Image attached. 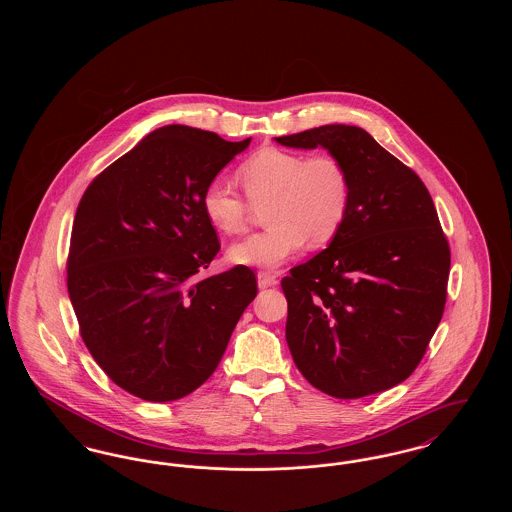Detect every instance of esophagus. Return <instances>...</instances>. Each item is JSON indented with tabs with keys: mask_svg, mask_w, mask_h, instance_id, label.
I'll return each instance as SVG.
<instances>
[{
	"mask_svg": "<svg viewBox=\"0 0 512 512\" xmlns=\"http://www.w3.org/2000/svg\"><path fill=\"white\" fill-rule=\"evenodd\" d=\"M257 282H259V288H270V286H276V276L272 274V272H267V270H261L259 274H257Z\"/></svg>",
	"mask_w": 512,
	"mask_h": 512,
	"instance_id": "34e87169",
	"label": "esophagus"
}]
</instances>
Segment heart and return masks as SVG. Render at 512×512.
Instances as JSON below:
<instances>
[{"label": "heart", "instance_id": "1", "mask_svg": "<svg viewBox=\"0 0 512 512\" xmlns=\"http://www.w3.org/2000/svg\"><path fill=\"white\" fill-rule=\"evenodd\" d=\"M245 195L255 207L268 205L267 230L232 245L236 265L274 268L295 257L309 240L328 245L349 213L351 182L340 159L330 153L305 155L265 147L238 169ZM224 178H213L201 192L203 215L224 236L242 234L251 206Z\"/></svg>", "mask_w": 512, "mask_h": 512}]
</instances>
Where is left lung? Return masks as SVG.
Wrapping results in <instances>:
<instances>
[{
  "label": "left lung",
  "mask_w": 512,
  "mask_h": 512,
  "mask_svg": "<svg viewBox=\"0 0 512 512\" xmlns=\"http://www.w3.org/2000/svg\"><path fill=\"white\" fill-rule=\"evenodd\" d=\"M276 142L326 147L351 182L338 236L282 278L293 363L338 399L390 390L422 361L445 309L451 251L430 192L359 126L326 124Z\"/></svg>",
  "instance_id": "left-lung-1"
}]
</instances>
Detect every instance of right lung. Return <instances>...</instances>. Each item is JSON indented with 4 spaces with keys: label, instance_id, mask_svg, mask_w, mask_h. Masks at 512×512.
I'll list each match as a JSON object with an SVG mask.
<instances>
[{
    "label": "right lung",
    "instance_id": "1",
    "mask_svg": "<svg viewBox=\"0 0 512 512\" xmlns=\"http://www.w3.org/2000/svg\"><path fill=\"white\" fill-rule=\"evenodd\" d=\"M249 142L163 126L99 172L78 203L67 288L80 336L101 370L140 399L197 390L257 295L245 265L201 278L220 249L201 192Z\"/></svg>",
    "mask_w": 512,
    "mask_h": 512
}]
</instances>
